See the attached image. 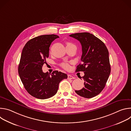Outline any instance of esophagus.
<instances>
[{
	"instance_id": "1",
	"label": "esophagus",
	"mask_w": 131,
	"mask_h": 131,
	"mask_svg": "<svg viewBox=\"0 0 131 131\" xmlns=\"http://www.w3.org/2000/svg\"><path fill=\"white\" fill-rule=\"evenodd\" d=\"M74 79V77L70 75V74H68V79Z\"/></svg>"
}]
</instances>
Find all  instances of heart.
<instances>
[{
  "mask_svg": "<svg viewBox=\"0 0 131 131\" xmlns=\"http://www.w3.org/2000/svg\"><path fill=\"white\" fill-rule=\"evenodd\" d=\"M74 46V45H72V43H71L70 42H67L66 43V46ZM61 66L63 68H64L65 69H68L69 68V65L67 63H63V64H62Z\"/></svg>",
  "mask_w": 131,
  "mask_h": 131,
  "instance_id": "obj_1",
  "label": "heart"
}]
</instances>
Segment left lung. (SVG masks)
I'll use <instances>...</instances> for the list:
<instances>
[{"label": "left lung", "mask_w": 131, "mask_h": 131, "mask_svg": "<svg viewBox=\"0 0 131 131\" xmlns=\"http://www.w3.org/2000/svg\"><path fill=\"white\" fill-rule=\"evenodd\" d=\"M77 39L82 46V63L76 72L83 71L84 87L76 90L80 96L90 99L102 91L111 71L108 50L100 39L89 32H79L69 35Z\"/></svg>", "instance_id": "obj_1"}]
</instances>
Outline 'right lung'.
Returning <instances> with one entry per match:
<instances>
[{
	"mask_svg": "<svg viewBox=\"0 0 131 131\" xmlns=\"http://www.w3.org/2000/svg\"><path fill=\"white\" fill-rule=\"evenodd\" d=\"M59 38L56 35H41L29 40L21 54L18 72L24 86L30 95L37 99L50 98L57 93L60 82L67 78L66 73L58 70L44 73L42 67L49 55L53 41Z\"/></svg>",
	"mask_w": 131,
	"mask_h": 131,
	"instance_id": "right-lung-1",
	"label": "right lung"
}]
</instances>
